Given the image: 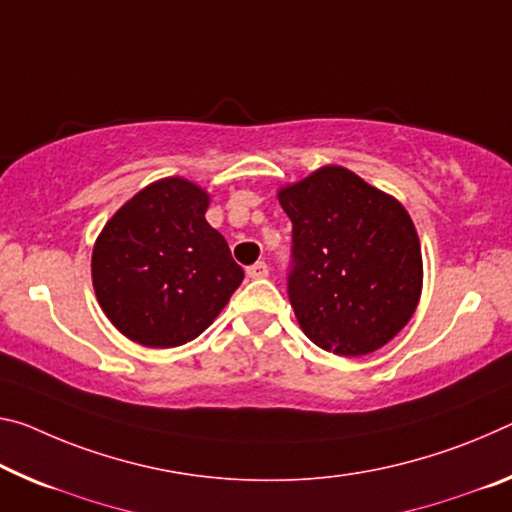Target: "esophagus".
Here are the masks:
<instances>
[{"label":"esophagus","instance_id":"obj_1","mask_svg":"<svg viewBox=\"0 0 512 512\" xmlns=\"http://www.w3.org/2000/svg\"><path fill=\"white\" fill-rule=\"evenodd\" d=\"M246 273H248V278H253V280L266 278V275H269V266H266V262H255L253 266H248Z\"/></svg>","mask_w":512,"mask_h":512}]
</instances>
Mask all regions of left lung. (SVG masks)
<instances>
[{"label":"left lung","mask_w":512,"mask_h":512,"mask_svg":"<svg viewBox=\"0 0 512 512\" xmlns=\"http://www.w3.org/2000/svg\"><path fill=\"white\" fill-rule=\"evenodd\" d=\"M291 218L287 294L323 351L367 355L415 314L421 248L401 202L351 170L326 166L280 191Z\"/></svg>","instance_id":"8db88e82"}]
</instances>
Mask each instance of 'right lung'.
<instances>
[{"label": "right lung", "mask_w": 512, "mask_h": 512, "mask_svg": "<svg viewBox=\"0 0 512 512\" xmlns=\"http://www.w3.org/2000/svg\"><path fill=\"white\" fill-rule=\"evenodd\" d=\"M209 196L168 177L145 186L104 225L93 287L125 337L150 348L196 339L241 285L223 234L205 221Z\"/></svg>", "instance_id": "add662e5"}]
</instances>
